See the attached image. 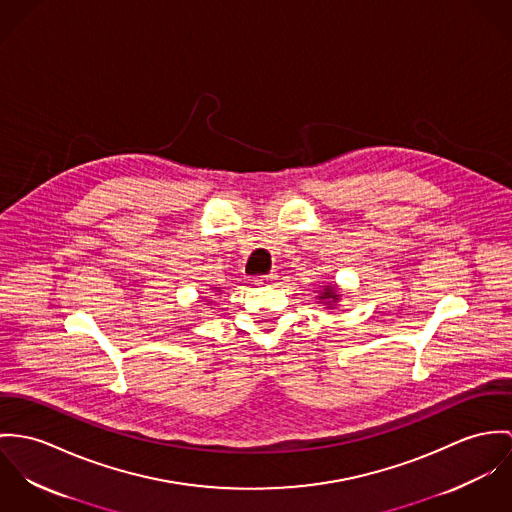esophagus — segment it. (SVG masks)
<instances>
[{
	"mask_svg": "<svg viewBox=\"0 0 512 512\" xmlns=\"http://www.w3.org/2000/svg\"><path fill=\"white\" fill-rule=\"evenodd\" d=\"M277 279L275 273H269V275H261V277H255V283L257 284H271Z\"/></svg>",
	"mask_w": 512,
	"mask_h": 512,
	"instance_id": "34e87169",
	"label": "esophagus"
}]
</instances>
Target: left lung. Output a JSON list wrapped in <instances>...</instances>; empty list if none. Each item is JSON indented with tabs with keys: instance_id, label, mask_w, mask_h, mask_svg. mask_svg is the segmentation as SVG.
Instances as JSON below:
<instances>
[{
	"instance_id": "obj_1",
	"label": "left lung",
	"mask_w": 512,
	"mask_h": 512,
	"mask_svg": "<svg viewBox=\"0 0 512 512\" xmlns=\"http://www.w3.org/2000/svg\"><path fill=\"white\" fill-rule=\"evenodd\" d=\"M320 298H334V300H336V290H334V288H324V292H322Z\"/></svg>"
}]
</instances>
